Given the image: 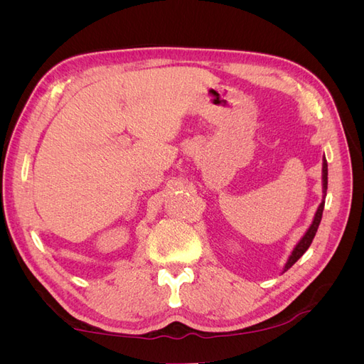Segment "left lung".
Listing matches in <instances>:
<instances>
[{
	"label": "left lung",
	"instance_id": "obj_1",
	"mask_svg": "<svg viewBox=\"0 0 364 364\" xmlns=\"http://www.w3.org/2000/svg\"><path fill=\"white\" fill-rule=\"evenodd\" d=\"M326 188H328V164H326V159H323V191H325V194H326ZM323 206H325V202H322L321 206L317 208V213H316V215H314L313 225L310 226V229L306 230V234L302 237V240H301L299 243H297V246L294 247V250H293V253L290 255L287 264H285L284 272H287V270L293 266V264L304 255V253L306 252V249L311 246L313 238H314V235H316V232H317V228H318V225H321L322 214H323Z\"/></svg>",
	"mask_w": 364,
	"mask_h": 364
}]
</instances>
